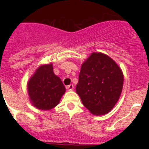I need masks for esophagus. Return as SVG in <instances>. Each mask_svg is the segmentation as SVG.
<instances>
[{
  "instance_id": "1",
  "label": "esophagus",
  "mask_w": 149,
  "mask_h": 149,
  "mask_svg": "<svg viewBox=\"0 0 149 149\" xmlns=\"http://www.w3.org/2000/svg\"><path fill=\"white\" fill-rule=\"evenodd\" d=\"M73 88H74V87H73V85L71 84V85H68V86L66 87V89H67L69 91H72V90H73Z\"/></svg>"
}]
</instances>
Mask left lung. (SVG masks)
<instances>
[{"mask_svg":"<svg viewBox=\"0 0 149 149\" xmlns=\"http://www.w3.org/2000/svg\"><path fill=\"white\" fill-rule=\"evenodd\" d=\"M123 81V73L113 59L92 52L81 65L76 91L92 114L105 115L118 101Z\"/></svg>","mask_w":149,"mask_h":149,"instance_id":"8db88e82","label":"left lung"}]
</instances>
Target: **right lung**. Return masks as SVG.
<instances>
[{
	"instance_id": "right-lung-1",
	"label": "right lung",
	"mask_w": 149,
	"mask_h": 149,
	"mask_svg": "<svg viewBox=\"0 0 149 149\" xmlns=\"http://www.w3.org/2000/svg\"><path fill=\"white\" fill-rule=\"evenodd\" d=\"M27 90L34 107L48 111L59 104L66 88L60 78L54 74L51 62L38 67L27 83Z\"/></svg>"
}]
</instances>
